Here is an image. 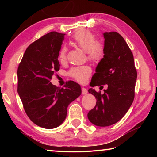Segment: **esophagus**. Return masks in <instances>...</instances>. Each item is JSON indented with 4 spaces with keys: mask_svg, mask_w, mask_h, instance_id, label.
<instances>
[{
    "mask_svg": "<svg viewBox=\"0 0 157 157\" xmlns=\"http://www.w3.org/2000/svg\"><path fill=\"white\" fill-rule=\"evenodd\" d=\"M81 93H82V94H86L88 93L87 89H85V88H81Z\"/></svg>",
    "mask_w": 157,
    "mask_h": 157,
    "instance_id": "obj_1",
    "label": "esophagus"
}]
</instances>
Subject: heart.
<instances>
[{
  "label": "heart",
  "mask_w": 157,
  "mask_h": 157,
  "mask_svg": "<svg viewBox=\"0 0 157 157\" xmlns=\"http://www.w3.org/2000/svg\"><path fill=\"white\" fill-rule=\"evenodd\" d=\"M71 43L80 47L87 54L89 61L98 63L104 59L105 46L101 42L96 40L94 34L88 29H79L73 36ZM67 48L63 47L59 52V59L64 62L67 58ZM91 74V68L88 66H77L71 68L68 75L79 83H84Z\"/></svg>",
  "instance_id": "1"
}]
</instances>
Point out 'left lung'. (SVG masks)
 Returning a JSON list of instances; mask_svg holds the SVG:
<instances>
[{"instance_id": "1", "label": "left lung", "mask_w": 157, "mask_h": 157, "mask_svg": "<svg viewBox=\"0 0 157 157\" xmlns=\"http://www.w3.org/2000/svg\"><path fill=\"white\" fill-rule=\"evenodd\" d=\"M104 37L105 55L90 86L106 85L107 89L103 94L89 89L97 101L88 113V118L98 126H111L124 117L134 101L137 78L134 56L124 38L117 32H106Z\"/></svg>"}]
</instances>
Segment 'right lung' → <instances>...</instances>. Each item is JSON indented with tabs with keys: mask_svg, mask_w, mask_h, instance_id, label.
I'll use <instances>...</instances> for the list:
<instances>
[{
	"mask_svg": "<svg viewBox=\"0 0 157 157\" xmlns=\"http://www.w3.org/2000/svg\"><path fill=\"white\" fill-rule=\"evenodd\" d=\"M63 33L52 31L32 43L19 63L18 93L23 109L34 124L53 128L63 123L70 103L81 94L80 85L69 81L63 88L51 83L60 69L58 60Z\"/></svg>",
	"mask_w": 157,
	"mask_h": 157,
	"instance_id": "obj_1",
	"label": "right lung"
}]
</instances>
